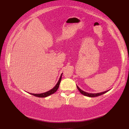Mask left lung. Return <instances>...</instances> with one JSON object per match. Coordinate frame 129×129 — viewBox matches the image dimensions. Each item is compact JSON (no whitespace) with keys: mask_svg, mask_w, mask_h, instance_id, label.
I'll return each mask as SVG.
<instances>
[{"mask_svg":"<svg viewBox=\"0 0 129 129\" xmlns=\"http://www.w3.org/2000/svg\"><path fill=\"white\" fill-rule=\"evenodd\" d=\"M77 87L78 90H79V91L82 93V94H83L84 96H88V97H90V98H94V97H97V96H100V95H102L103 94H105V93H106L109 90H107V91H103V92H102V93H87L86 92V91H83L82 90H81L80 88H79L78 86H77Z\"/></svg>","mask_w":129,"mask_h":129,"instance_id":"obj_1","label":"left lung"}]
</instances>
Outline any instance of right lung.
<instances>
[{
	"label": "right lung",
	"mask_w": 129,
	"mask_h": 129,
	"mask_svg": "<svg viewBox=\"0 0 129 129\" xmlns=\"http://www.w3.org/2000/svg\"><path fill=\"white\" fill-rule=\"evenodd\" d=\"M62 74L61 73V75L60 76V79L59 81H58V82L57 83V84H56V86H54V87L52 89L48 91H46V92L45 93H40V94H34V93H29L30 94H31V95H33V96H36V97H38V98H46V97H47L49 96H50V95L53 94L56 92V91L57 90L58 88L59 87V84H60V83L61 82V76H62Z\"/></svg>",
	"instance_id": "right-lung-1"
}]
</instances>
